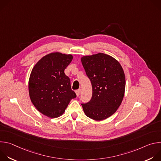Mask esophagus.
<instances>
[{
	"instance_id": "esophagus-1",
	"label": "esophagus",
	"mask_w": 161,
	"mask_h": 161,
	"mask_svg": "<svg viewBox=\"0 0 161 161\" xmlns=\"http://www.w3.org/2000/svg\"><path fill=\"white\" fill-rule=\"evenodd\" d=\"M75 92H76V94L77 97H79L80 95V93H81V90H80V89H78V90H76Z\"/></svg>"
}]
</instances>
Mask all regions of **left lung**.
Returning a JSON list of instances; mask_svg holds the SVG:
<instances>
[{
    "mask_svg": "<svg viewBox=\"0 0 161 161\" xmlns=\"http://www.w3.org/2000/svg\"><path fill=\"white\" fill-rule=\"evenodd\" d=\"M81 61L92 86L91 100L81 104L83 111L91 119L105 120L122 102L125 88L123 68L117 60L103 53L83 56Z\"/></svg>",
    "mask_w": 161,
    "mask_h": 161,
    "instance_id": "8db88e82",
    "label": "left lung"
}]
</instances>
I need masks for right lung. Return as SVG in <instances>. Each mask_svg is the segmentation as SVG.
Returning <instances> with one entry per match:
<instances>
[{
	"label": "right lung",
	"instance_id": "1",
	"mask_svg": "<svg viewBox=\"0 0 161 161\" xmlns=\"http://www.w3.org/2000/svg\"><path fill=\"white\" fill-rule=\"evenodd\" d=\"M71 54L53 52L34 66L29 80V93L35 108L51 119L61 116L76 95L64 73L73 60Z\"/></svg>",
	"mask_w": 161,
	"mask_h": 161
}]
</instances>
